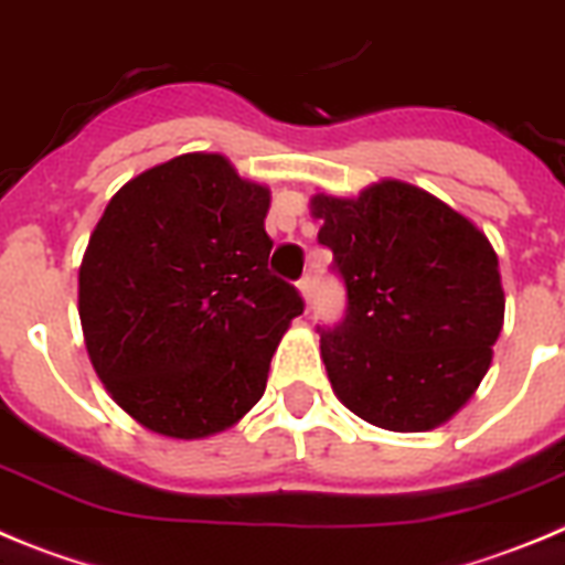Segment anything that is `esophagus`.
<instances>
[{
  "label": "esophagus",
  "mask_w": 565,
  "mask_h": 565,
  "mask_svg": "<svg viewBox=\"0 0 565 565\" xmlns=\"http://www.w3.org/2000/svg\"><path fill=\"white\" fill-rule=\"evenodd\" d=\"M298 292H301V298H303V303H307V309H309V303H312V278H301V281H298Z\"/></svg>",
  "instance_id": "esophagus-1"
}]
</instances>
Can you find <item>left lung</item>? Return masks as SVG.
I'll return each instance as SVG.
<instances>
[{
  "label": "left lung",
  "mask_w": 565,
  "mask_h": 565,
  "mask_svg": "<svg viewBox=\"0 0 565 565\" xmlns=\"http://www.w3.org/2000/svg\"><path fill=\"white\" fill-rule=\"evenodd\" d=\"M349 309L320 334L345 408L394 434L454 419L476 394L504 327V287L484 231L430 191L377 180L358 196L309 200Z\"/></svg>",
  "instance_id": "1"
}]
</instances>
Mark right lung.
<instances>
[{"label":"right lung","instance_id":"right-lung-1","mask_svg":"<svg viewBox=\"0 0 565 565\" xmlns=\"http://www.w3.org/2000/svg\"><path fill=\"white\" fill-rule=\"evenodd\" d=\"M270 188L220 151L131 177L78 270L89 363L140 428L194 441L233 428L267 388L301 295L267 270Z\"/></svg>","mask_w":565,"mask_h":565}]
</instances>
